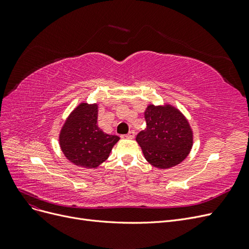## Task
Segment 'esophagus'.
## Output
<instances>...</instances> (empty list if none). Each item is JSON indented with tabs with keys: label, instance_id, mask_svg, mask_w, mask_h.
I'll return each mask as SVG.
<instances>
[{
	"label": "esophagus",
	"instance_id": "obj_1",
	"mask_svg": "<svg viewBox=\"0 0 249 249\" xmlns=\"http://www.w3.org/2000/svg\"><path fill=\"white\" fill-rule=\"evenodd\" d=\"M134 137H135V132L134 131H130L129 133L125 135V138H127V139H133Z\"/></svg>",
	"mask_w": 249,
	"mask_h": 249
}]
</instances>
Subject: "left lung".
Listing matches in <instances>:
<instances>
[{
    "label": "left lung",
    "instance_id": "1",
    "mask_svg": "<svg viewBox=\"0 0 249 249\" xmlns=\"http://www.w3.org/2000/svg\"><path fill=\"white\" fill-rule=\"evenodd\" d=\"M146 127L136 137L145 160L159 169L182 163L193 145V131L186 116L170 104H149L144 111Z\"/></svg>",
    "mask_w": 249,
    "mask_h": 249
}]
</instances>
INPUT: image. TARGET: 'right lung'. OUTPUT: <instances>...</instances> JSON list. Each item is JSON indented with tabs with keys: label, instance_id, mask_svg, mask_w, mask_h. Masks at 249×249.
<instances>
[{
	"label": "right lung",
	"instance_id": "add662e5",
	"mask_svg": "<svg viewBox=\"0 0 249 249\" xmlns=\"http://www.w3.org/2000/svg\"><path fill=\"white\" fill-rule=\"evenodd\" d=\"M99 105L80 103L67 116L60 130L59 145L71 163L84 168H97L106 161L118 140L97 125Z\"/></svg>",
	"mask_w": 249,
	"mask_h": 249
}]
</instances>
